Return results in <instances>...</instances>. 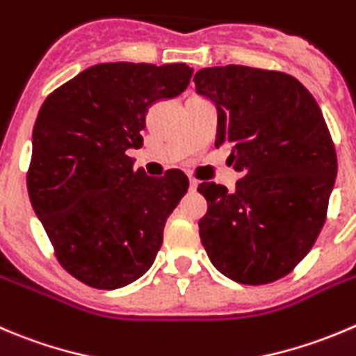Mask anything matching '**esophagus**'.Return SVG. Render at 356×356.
<instances>
[{"mask_svg": "<svg viewBox=\"0 0 356 356\" xmlns=\"http://www.w3.org/2000/svg\"><path fill=\"white\" fill-rule=\"evenodd\" d=\"M196 188H198V181H196V179H189V189H191V191H195Z\"/></svg>", "mask_w": 356, "mask_h": 356, "instance_id": "esophagus-1", "label": "esophagus"}]
</instances>
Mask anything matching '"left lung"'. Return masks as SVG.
I'll use <instances>...</instances> for the list:
<instances>
[{"mask_svg": "<svg viewBox=\"0 0 356 356\" xmlns=\"http://www.w3.org/2000/svg\"><path fill=\"white\" fill-rule=\"evenodd\" d=\"M196 92L216 104V146L231 147L233 193L202 182L200 238L224 277L264 285L312 250L327 216L337 158L318 104L291 74L247 65L205 67Z\"/></svg>", "mask_w": 356, "mask_h": 356, "instance_id": "8db88e82", "label": "left lung"}]
</instances>
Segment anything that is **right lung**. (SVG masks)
<instances>
[{"label":"right lung","instance_id":"1","mask_svg":"<svg viewBox=\"0 0 356 356\" xmlns=\"http://www.w3.org/2000/svg\"><path fill=\"white\" fill-rule=\"evenodd\" d=\"M186 64L108 62L44 99L33 129L31 205L69 275L102 291L143 277L167 217L188 191L181 170L161 179L134 167L149 106L188 88Z\"/></svg>","mask_w":356,"mask_h":356}]
</instances>
